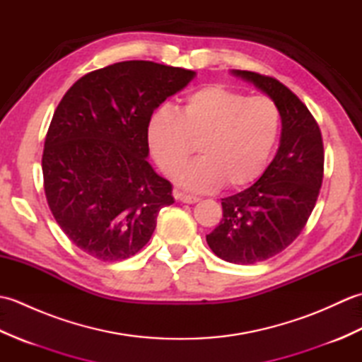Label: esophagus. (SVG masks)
<instances>
[{"label":"esophagus","mask_w":362,"mask_h":362,"mask_svg":"<svg viewBox=\"0 0 362 362\" xmlns=\"http://www.w3.org/2000/svg\"><path fill=\"white\" fill-rule=\"evenodd\" d=\"M175 199H177V201L183 202V204H196V202H199V197L183 194V193H175Z\"/></svg>","instance_id":"esophagus-1"}]
</instances>
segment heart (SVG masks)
Returning a JSON list of instances; mask_svg holds the SVG:
<instances>
[{"mask_svg": "<svg viewBox=\"0 0 362 362\" xmlns=\"http://www.w3.org/2000/svg\"><path fill=\"white\" fill-rule=\"evenodd\" d=\"M280 109L271 98L240 93L224 86H206L185 98L177 112L158 107L146 126L153 160L168 175H177L194 152L201 158L188 165L179 183L191 191H210L226 182L241 188L264 171L279 141Z\"/></svg>", "mask_w": 362, "mask_h": 362, "instance_id": "b5f03b06", "label": "heart"}]
</instances>
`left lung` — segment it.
<instances>
[{
	"instance_id": "8db88e82",
	"label": "left lung",
	"mask_w": 362,
	"mask_h": 362,
	"mask_svg": "<svg viewBox=\"0 0 362 362\" xmlns=\"http://www.w3.org/2000/svg\"><path fill=\"white\" fill-rule=\"evenodd\" d=\"M279 105L281 136L274 160L259 179L222 199V219L206 235L216 257L255 264L284 250L302 232L316 205L324 179V143L306 105L269 76L233 70Z\"/></svg>"
}]
</instances>
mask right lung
<instances>
[{
    "mask_svg": "<svg viewBox=\"0 0 362 362\" xmlns=\"http://www.w3.org/2000/svg\"><path fill=\"white\" fill-rule=\"evenodd\" d=\"M196 71L127 60L73 83L54 112L42 157L46 201L64 233L90 257L121 261L140 252L173 185L146 160V126Z\"/></svg>",
    "mask_w": 362,
    "mask_h": 362,
    "instance_id": "obj_1",
    "label": "right lung"
}]
</instances>
